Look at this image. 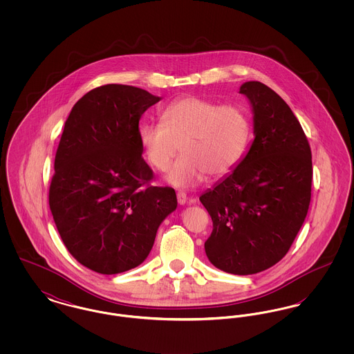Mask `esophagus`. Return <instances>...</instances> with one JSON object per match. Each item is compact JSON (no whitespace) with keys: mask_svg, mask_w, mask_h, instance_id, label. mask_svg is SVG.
I'll list each match as a JSON object with an SVG mask.
<instances>
[{"mask_svg":"<svg viewBox=\"0 0 354 354\" xmlns=\"http://www.w3.org/2000/svg\"><path fill=\"white\" fill-rule=\"evenodd\" d=\"M176 198H178V203L180 204V205H183L187 203V194H185V191H178L176 192Z\"/></svg>","mask_w":354,"mask_h":354,"instance_id":"esophagus-1","label":"esophagus"}]
</instances>
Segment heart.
Segmentation results:
<instances>
[{
    "mask_svg": "<svg viewBox=\"0 0 354 354\" xmlns=\"http://www.w3.org/2000/svg\"><path fill=\"white\" fill-rule=\"evenodd\" d=\"M161 123L140 127V143L152 167L167 171L171 185L192 187L209 179H220L235 171L250 147L251 118L239 103L185 97L169 103L160 113Z\"/></svg>",
    "mask_w": 354,
    "mask_h": 354,
    "instance_id": "1",
    "label": "heart"
}]
</instances>
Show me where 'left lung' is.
Masks as SVG:
<instances>
[{"label": "left lung", "mask_w": 354, "mask_h": 354, "mask_svg": "<svg viewBox=\"0 0 354 354\" xmlns=\"http://www.w3.org/2000/svg\"><path fill=\"white\" fill-rule=\"evenodd\" d=\"M252 104V146L235 171L199 201L212 219L204 243L209 261L234 274L279 263L308 214L312 152L300 122L267 84H241Z\"/></svg>", "instance_id": "obj_1"}]
</instances>
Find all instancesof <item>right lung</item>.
I'll use <instances>...</instances> for the list:
<instances>
[{"label":"right lung","instance_id":"1","mask_svg":"<svg viewBox=\"0 0 354 354\" xmlns=\"http://www.w3.org/2000/svg\"><path fill=\"white\" fill-rule=\"evenodd\" d=\"M159 101L139 87L103 84L66 119L49 205L65 247L88 270L115 274L142 264L178 205L174 188L151 185L142 156L139 119Z\"/></svg>","mask_w":354,"mask_h":354}]
</instances>
